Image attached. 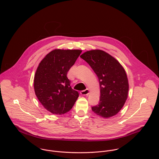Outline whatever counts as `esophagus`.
I'll use <instances>...</instances> for the list:
<instances>
[{"mask_svg": "<svg viewBox=\"0 0 159 159\" xmlns=\"http://www.w3.org/2000/svg\"><path fill=\"white\" fill-rule=\"evenodd\" d=\"M89 91L88 89H85L84 91L80 92V93L81 95H88L89 94Z\"/></svg>", "mask_w": 159, "mask_h": 159, "instance_id": "obj_1", "label": "esophagus"}]
</instances>
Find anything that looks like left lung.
<instances>
[{"label": "left lung", "instance_id": "left-lung-1", "mask_svg": "<svg viewBox=\"0 0 159 159\" xmlns=\"http://www.w3.org/2000/svg\"><path fill=\"white\" fill-rule=\"evenodd\" d=\"M80 57L89 64L99 81L100 102L92 107V111L103 118L115 116L128 97L129 86L124 68L112 56L100 49L88 51Z\"/></svg>", "mask_w": 159, "mask_h": 159}]
</instances>
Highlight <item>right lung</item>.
<instances>
[{"mask_svg": "<svg viewBox=\"0 0 159 159\" xmlns=\"http://www.w3.org/2000/svg\"><path fill=\"white\" fill-rule=\"evenodd\" d=\"M81 52L80 49H54L37 68L34 80L35 93L51 113H67L79 97L78 92L71 88L67 75Z\"/></svg>", "mask_w": 159, "mask_h": 159, "instance_id": "right-lung-1", "label": "right lung"}]
</instances>
